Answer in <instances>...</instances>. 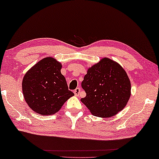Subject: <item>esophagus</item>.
Instances as JSON below:
<instances>
[{
	"label": "esophagus",
	"mask_w": 159,
	"mask_h": 159,
	"mask_svg": "<svg viewBox=\"0 0 159 159\" xmlns=\"http://www.w3.org/2000/svg\"><path fill=\"white\" fill-rule=\"evenodd\" d=\"M80 88H77V89H75L74 90V94H75V96H79V94H80Z\"/></svg>",
	"instance_id": "obj_1"
}]
</instances>
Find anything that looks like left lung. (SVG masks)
Returning a JSON list of instances; mask_svg holds the SVG:
<instances>
[{
    "label": "left lung",
    "mask_w": 159,
    "mask_h": 159,
    "mask_svg": "<svg viewBox=\"0 0 159 159\" xmlns=\"http://www.w3.org/2000/svg\"><path fill=\"white\" fill-rule=\"evenodd\" d=\"M81 86L86 96L80 101L93 115L110 117L123 110L131 95V84L125 69L108 58L88 69Z\"/></svg>",
    "instance_id": "left-lung-1"
}]
</instances>
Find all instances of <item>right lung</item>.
<instances>
[{
	"mask_svg": "<svg viewBox=\"0 0 159 159\" xmlns=\"http://www.w3.org/2000/svg\"><path fill=\"white\" fill-rule=\"evenodd\" d=\"M61 64L52 57H46L27 71L22 82L24 98L36 113L51 115L61 109L74 96L61 74Z\"/></svg>",
	"mask_w": 159,
	"mask_h": 159,
	"instance_id": "add662e5",
	"label": "right lung"
}]
</instances>
